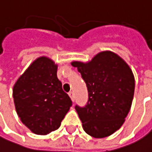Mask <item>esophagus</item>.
Wrapping results in <instances>:
<instances>
[{"instance_id":"obj_1","label":"esophagus","mask_w":152,"mask_h":152,"mask_svg":"<svg viewBox=\"0 0 152 152\" xmlns=\"http://www.w3.org/2000/svg\"><path fill=\"white\" fill-rule=\"evenodd\" d=\"M68 95L70 96V97H71V99H72V101L74 102V101H75V94H74V92L71 91V92L68 93Z\"/></svg>"}]
</instances>
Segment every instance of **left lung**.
Masks as SVG:
<instances>
[{"label":"left lung","instance_id":"obj_1","mask_svg":"<svg viewBox=\"0 0 152 152\" xmlns=\"http://www.w3.org/2000/svg\"><path fill=\"white\" fill-rule=\"evenodd\" d=\"M85 81L88 99L75 105L84 130L94 138H105L118 130L132 103L135 80L129 66L112 52H101L89 63L73 62Z\"/></svg>","mask_w":152,"mask_h":152}]
</instances>
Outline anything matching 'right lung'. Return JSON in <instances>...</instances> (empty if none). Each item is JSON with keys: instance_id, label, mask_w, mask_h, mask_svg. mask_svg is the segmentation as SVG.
Instances as JSON below:
<instances>
[{"instance_id": "right-lung-1", "label": "right lung", "mask_w": 152, "mask_h": 152, "mask_svg": "<svg viewBox=\"0 0 152 152\" xmlns=\"http://www.w3.org/2000/svg\"><path fill=\"white\" fill-rule=\"evenodd\" d=\"M57 66L47 57L36 59L13 86L16 112L23 123L39 135L57 129L72 106L57 78Z\"/></svg>"}]
</instances>
